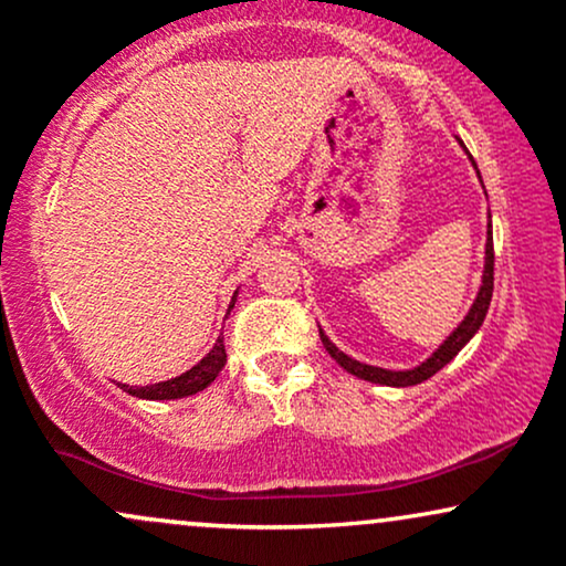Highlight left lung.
Here are the masks:
<instances>
[{"label": "left lung", "instance_id": "obj_1", "mask_svg": "<svg viewBox=\"0 0 566 566\" xmlns=\"http://www.w3.org/2000/svg\"><path fill=\"white\" fill-rule=\"evenodd\" d=\"M471 161H473V157H471ZM473 167H476V165H473ZM492 284H495V247H492V226H490V231H486L482 287H479L476 301H473L471 311H469V314H465V319L458 324V329H454V333L447 337V340L441 343V346L433 350L431 356H428L423 365H418V367H412V369L373 367V365H365V361L350 359L348 354H343V350L337 348L335 343L322 333V329H319V337H322L324 348H327V354L333 356V359L343 369H346V373L356 375V378L369 380V382H380V386H396V388L418 386V382H423V380L431 378V375H437L444 365H450L454 356H458V350L463 348L465 343H469L471 337L479 333V327H482V324H484L486 308H490V301H492Z\"/></svg>", "mask_w": 566, "mask_h": 566}]
</instances>
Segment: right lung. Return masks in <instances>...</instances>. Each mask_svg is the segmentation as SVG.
<instances>
[{"label":"right lung","mask_w":566,"mask_h":566,"mask_svg":"<svg viewBox=\"0 0 566 566\" xmlns=\"http://www.w3.org/2000/svg\"><path fill=\"white\" fill-rule=\"evenodd\" d=\"M233 303H237V292H233L229 311L233 308ZM223 365H226V346H223V337H218L210 354H207L199 365H193L191 369H188V373L178 375V378H172V380H161V382H154V386H140V388L125 386V382H122V391L138 396V399H151V401L184 399V396L205 391V388L218 378V373L223 369Z\"/></svg>","instance_id":"obj_1"}]
</instances>
